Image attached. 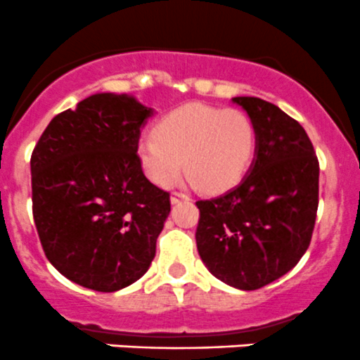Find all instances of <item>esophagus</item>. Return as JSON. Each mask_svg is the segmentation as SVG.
Masks as SVG:
<instances>
[{"mask_svg": "<svg viewBox=\"0 0 360 360\" xmlns=\"http://www.w3.org/2000/svg\"><path fill=\"white\" fill-rule=\"evenodd\" d=\"M188 195L184 194V192H173L172 194V202L173 205H176V202H181V201H188Z\"/></svg>", "mask_w": 360, "mask_h": 360, "instance_id": "esophagus-1", "label": "esophagus"}]
</instances>
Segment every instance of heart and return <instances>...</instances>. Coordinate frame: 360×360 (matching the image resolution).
Instances as JSON below:
<instances>
[{"instance_id": "b5f03b06", "label": "heart", "mask_w": 360, "mask_h": 360, "mask_svg": "<svg viewBox=\"0 0 360 360\" xmlns=\"http://www.w3.org/2000/svg\"><path fill=\"white\" fill-rule=\"evenodd\" d=\"M255 147L257 129L247 113L191 103L162 117L154 134L140 138L136 152L155 185L172 184L185 162L191 184L220 192L243 179Z\"/></svg>"}]
</instances>
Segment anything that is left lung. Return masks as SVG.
<instances>
[{"label": "left lung", "instance_id": "1", "mask_svg": "<svg viewBox=\"0 0 360 360\" xmlns=\"http://www.w3.org/2000/svg\"><path fill=\"white\" fill-rule=\"evenodd\" d=\"M257 129L250 169L219 198L198 201L195 243L215 278L255 290L308 250L319 208V159L302 126L273 103L238 96Z\"/></svg>", "mask_w": 360, "mask_h": 360}]
</instances>
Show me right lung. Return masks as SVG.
<instances>
[{"label":"right lung","mask_w":360,"mask_h":360,"mask_svg":"<svg viewBox=\"0 0 360 360\" xmlns=\"http://www.w3.org/2000/svg\"><path fill=\"white\" fill-rule=\"evenodd\" d=\"M154 110L99 92L59 113L31 155L33 217L51 264L71 282L115 292L147 273L172 212L138 161Z\"/></svg>","instance_id":"right-lung-1"}]
</instances>
